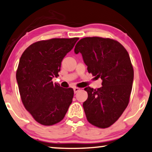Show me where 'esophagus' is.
<instances>
[{"instance_id":"esophagus-1","label":"esophagus","mask_w":152,"mask_h":152,"mask_svg":"<svg viewBox=\"0 0 152 152\" xmlns=\"http://www.w3.org/2000/svg\"><path fill=\"white\" fill-rule=\"evenodd\" d=\"M73 90H74L75 93H77V92L79 91H80V88H78V87H75Z\"/></svg>"}]
</instances>
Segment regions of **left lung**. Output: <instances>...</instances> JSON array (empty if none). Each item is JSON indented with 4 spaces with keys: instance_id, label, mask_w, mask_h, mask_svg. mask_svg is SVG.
Wrapping results in <instances>:
<instances>
[{
    "instance_id": "left-lung-1",
    "label": "left lung",
    "mask_w": 152,
    "mask_h": 152,
    "mask_svg": "<svg viewBox=\"0 0 152 152\" xmlns=\"http://www.w3.org/2000/svg\"><path fill=\"white\" fill-rule=\"evenodd\" d=\"M75 53L82 55L89 73L102 80L99 88H84L88 99L83 107L88 121L107 128L119 118L129 103L134 69L128 53L118 41L101 37L81 39Z\"/></svg>"
}]
</instances>
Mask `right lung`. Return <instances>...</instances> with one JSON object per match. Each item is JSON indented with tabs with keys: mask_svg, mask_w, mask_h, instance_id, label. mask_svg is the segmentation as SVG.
<instances>
[{
	"mask_svg": "<svg viewBox=\"0 0 152 152\" xmlns=\"http://www.w3.org/2000/svg\"><path fill=\"white\" fill-rule=\"evenodd\" d=\"M79 38H52L33 43L20 59L16 80L22 102L37 122L53 125L64 117L74 95L71 88L53 84L61 62Z\"/></svg>",
	"mask_w": 152,
	"mask_h": 152,
	"instance_id": "add662e5",
	"label": "right lung"
}]
</instances>
